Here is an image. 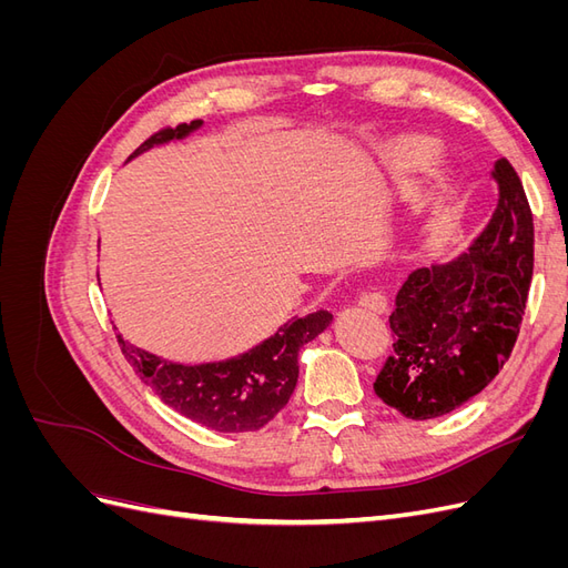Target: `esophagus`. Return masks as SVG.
<instances>
[{
  "label": "esophagus",
  "mask_w": 568,
  "mask_h": 568,
  "mask_svg": "<svg viewBox=\"0 0 568 568\" xmlns=\"http://www.w3.org/2000/svg\"><path fill=\"white\" fill-rule=\"evenodd\" d=\"M357 305L365 307V311H369V313H376V315H382V313L388 311V301H386L384 294H379V291H369V294H363V296H359Z\"/></svg>",
  "instance_id": "esophagus-1"
}]
</instances>
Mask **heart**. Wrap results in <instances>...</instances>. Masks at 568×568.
<instances>
[{"label": "heart", "instance_id": "1", "mask_svg": "<svg viewBox=\"0 0 568 568\" xmlns=\"http://www.w3.org/2000/svg\"><path fill=\"white\" fill-rule=\"evenodd\" d=\"M424 159H426V149L419 144L403 146L398 153H395V163L403 168H417L424 163Z\"/></svg>", "mask_w": 568, "mask_h": 568}]
</instances>
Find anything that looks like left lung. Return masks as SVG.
<instances>
[{
    "instance_id": "left-lung-1",
    "label": "left lung",
    "mask_w": 568,
    "mask_h": 568,
    "mask_svg": "<svg viewBox=\"0 0 568 568\" xmlns=\"http://www.w3.org/2000/svg\"><path fill=\"white\" fill-rule=\"evenodd\" d=\"M493 217L469 248L409 274L388 317L393 353L374 393L407 419H436L484 390L517 343L532 277V215L519 175L495 161Z\"/></svg>"
}]
</instances>
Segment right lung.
I'll return each instance as SVG.
<instances>
[{"mask_svg": "<svg viewBox=\"0 0 568 568\" xmlns=\"http://www.w3.org/2000/svg\"><path fill=\"white\" fill-rule=\"evenodd\" d=\"M201 125L203 120H192L175 130H161L149 136L130 161L153 146L186 140ZM329 322L332 313L326 311L291 317L253 348L199 365L173 363L136 348L123 334H118V343L140 379L170 409L217 434H244L263 428L288 403L298 382V351Z\"/></svg>", "mask_w": 568, "mask_h": 568, "instance_id": "right-lung-1", "label": "right lung"}]
</instances>
